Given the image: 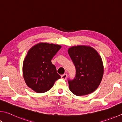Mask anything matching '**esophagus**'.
<instances>
[{
    "label": "esophagus",
    "instance_id": "1",
    "mask_svg": "<svg viewBox=\"0 0 122 122\" xmlns=\"http://www.w3.org/2000/svg\"><path fill=\"white\" fill-rule=\"evenodd\" d=\"M67 76H68V75H67V74H63V75H62L61 76V78L63 79H65V80H66V79H67Z\"/></svg>",
    "mask_w": 122,
    "mask_h": 122
}]
</instances>
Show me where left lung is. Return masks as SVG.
Listing matches in <instances>:
<instances>
[{
    "label": "left lung",
    "instance_id": "obj_1",
    "mask_svg": "<svg viewBox=\"0 0 122 122\" xmlns=\"http://www.w3.org/2000/svg\"><path fill=\"white\" fill-rule=\"evenodd\" d=\"M68 54L76 68V76L68 80L71 92L77 96L93 92L98 87L103 75V65L100 55L90 46L71 47Z\"/></svg>",
    "mask_w": 122,
    "mask_h": 122
}]
</instances>
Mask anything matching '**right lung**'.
Here are the masks:
<instances>
[{
	"label": "right lung",
	"mask_w": 122,
	"mask_h": 122,
	"mask_svg": "<svg viewBox=\"0 0 122 122\" xmlns=\"http://www.w3.org/2000/svg\"><path fill=\"white\" fill-rule=\"evenodd\" d=\"M61 48L54 44L40 43L28 52L23 63V75L26 85L38 93L48 91L61 78L51 60Z\"/></svg>",
	"instance_id": "1"
}]
</instances>
